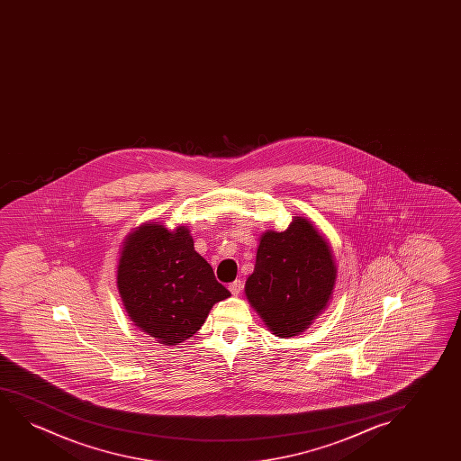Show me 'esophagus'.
<instances>
[{"instance_id":"obj_1","label":"esophagus","mask_w":461,"mask_h":461,"mask_svg":"<svg viewBox=\"0 0 461 461\" xmlns=\"http://www.w3.org/2000/svg\"><path fill=\"white\" fill-rule=\"evenodd\" d=\"M242 288H244V284L240 280H234V282L228 285V290L231 291V294H234V296H238Z\"/></svg>"}]
</instances>
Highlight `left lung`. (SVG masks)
Masks as SVG:
<instances>
[{"label": "left lung", "mask_w": 461, "mask_h": 461, "mask_svg": "<svg viewBox=\"0 0 461 461\" xmlns=\"http://www.w3.org/2000/svg\"><path fill=\"white\" fill-rule=\"evenodd\" d=\"M337 266L332 249L303 217L282 233L259 240L246 296L272 334L288 339L309 329L332 296Z\"/></svg>", "instance_id": "8db88e82"}]
</instances>
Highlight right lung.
Segmentation results:
<instances>
[{"label": "right lung", "mask_w": 461, "mask_h": 461, "mask_svg": "<svg viewBox=\"0 0 461 461\" xmlns=\"http://www.w3.org/2000/svg\"><path fill=\"white\" fill-rule=\"evenodd\" d=\"M116 284L133 324L167 347L179 345L206 321L215 303L231 296L194 249L189 228L140 225L121 249Z\"/></svg>", "instance_id": "obj_1"}]
</instances>
